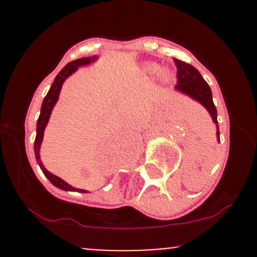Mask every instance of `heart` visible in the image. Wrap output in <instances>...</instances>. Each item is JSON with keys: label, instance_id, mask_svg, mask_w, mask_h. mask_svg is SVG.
Returning <instances> with one entry per match:
<instances>
[{"label": "heart", "instance_id": "obj_1", "mask_svg": "<svg viewBox=\"0 0 257 257\" xmlns=\"http://www.w3.org/2000/svg\"><path fill=\"white\" fill-rule=\"evenodd\" d=\"M144 73L149 74V76H160L163 77V78H165L169 72H168L165 68H160L158 64L149 63L144 67Z\"/></svg>", "mask_w": 257, "mask_h": 257}]
</instances>
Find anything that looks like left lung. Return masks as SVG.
<instances>
[{
  "label": "left lung",
  "mask_w": 257,
  "mask_h": 257,
  "mask_svg": "<svg viewBox=\"0 0 257 257\" xmlns=\"http://www.w3.org/2000/svg\"><path fill=\"white\" fill-rule=\"evenodd\" d=\"M175 66L178 68V83L175 85V90L188 95L191 99L200 103L206 110H208L212 121L216 125V138L220 142V132L217 125V112L212 102V93L209 84L205 82L198 69L191 64L175 59Z\"/></svg>",
  "instance_id": "8db88e82"
}]
</instances>
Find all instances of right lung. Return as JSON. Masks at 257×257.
Listing matches in <instances>:
<instances>
[{"mask_svg":"<svg viewBox=\"0 0 257 257\" xmlns=\"http://www.w3.org/2000/svg\"><path fill=\"white\" fill-rule=\"evenodd\" d=\"M98 59L97 56H93V57H84V58H79L76 59V61H72L69 62L68 64L63 67L61 72L56 76L54 78L53 83H52L51 88H49L47 95L45 97L42 102V107H41V113L40 116H38V120H37V128H36V139H35V155H36V160H37L38 165L40 168L42 169L43 174L45 177L53 184L54 186H57L58 189H62V190H66V191H78V193H87V190H83V189H77L73 188L72 185H69L68 183H66L64 180H62L61 178L56 177L54 174L49 173L47 169L45 168L43 165L42 160H41L40 157V149H41V144H42L43 141V134H45V129L47 126L48 120H49V116H51L52 110H53L54 105H56L57 100L59 98V93H61L62 89V85H63L64 80L68 78L69 76L74 73L79 67L82 66H88V64L93 63Z\"/></svg>","mask_w":257,"mask_h":257,"instance_id":"obj_1","label":"right lung"}]
</instances>
